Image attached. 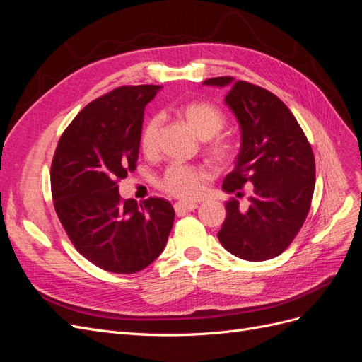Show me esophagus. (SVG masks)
Here are the masks:
<instances>
[{
	"mask_svg": "<svg viewBox=\"0 0 362 362\" xmlns=\"http://www.w3.org/2000/svg\"><path fill=\"white\" fill-rule=\"evenodd\" d=\"M197 207H198L197 203H183V202H179V203L174 204V211H176V214H186V212L195 211Z\"/></svg>",
	"mask_w": 362,
	"mask_h": 362,
	"instance_id": "1",
	"label": "esophagus"
}]
</instances>
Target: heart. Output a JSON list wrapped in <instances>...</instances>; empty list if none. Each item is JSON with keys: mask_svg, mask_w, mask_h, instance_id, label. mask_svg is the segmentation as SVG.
<instances>
[{"mask_svg": "<svg viewBox=\"0 0 362 362\" xmlns=\"http://www.w3.org/2000/svg\"><path fill=\"white\" fill-rule=\"evenodd\" d=\"M185 120L192 127V131L202 139H207V153L218 164H228L236 156V143L230 136L221 135L227 117L223 110L206 100H194L186 103L180 110ZM162 120L159 115H151L144 123L139 134V147L147 155H151L158 147V136ZM209 177V173L195 165H186L174 162L162 174L158 185L165 194L192 200L198 197L203 188V182Z\"/></svg>", "mask_w": 362, "mask_h": 362, "instance_id": "obj_1", "label": "heart"}]
</instances>
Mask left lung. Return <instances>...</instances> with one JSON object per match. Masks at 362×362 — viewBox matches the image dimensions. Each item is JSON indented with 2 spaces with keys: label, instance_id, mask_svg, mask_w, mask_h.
Wrapping results in <instances>:
<instances>
[{
  "label": "left lung",
  "instance_id": "8db88e82",
  "mask_svg": "<svg viewBox=\"0 0 362 362\" xmlns=\"http://www.w3.org/2000/svg\"><path fill=\"white\" fill-rule=\"evenodd\" d=\"M203 84L230 86L224 100L242 131L235 170L223 183V189L236 197L226 203L218 239L239 259H274L293 242L310 212L316 185L311 144L286 103L269 90L247 81L235 83L231 76ZM245 182L252 183V195L249 206L239 208Z\"/></svg>",
  "mask_w": 362,
  "mask_h": 362
}]
</instances>
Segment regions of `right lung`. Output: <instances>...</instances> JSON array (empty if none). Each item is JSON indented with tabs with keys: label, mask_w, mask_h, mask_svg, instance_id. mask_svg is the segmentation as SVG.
Wrapping results in <instances>:
<instances>
[{
	"label": "right lung",
	"mask_w": 362,
	"mask_h": 362,
	"mask_svg": "<svg viewBox=\"0 0 362 362\" xmlns=\"http://www.w3.org/2000/svg\"><path fill=\"white\" fill-rule=\"evenodd\" d=\"M159 86H122L78 112L51 164L54 207L76 251L114 274H135L164 251L170 202L123 200L119 182L136 168L146 105Z\"/></svg>",
	"instance_id": "add662e5"
}]
</instances>
